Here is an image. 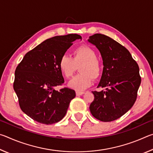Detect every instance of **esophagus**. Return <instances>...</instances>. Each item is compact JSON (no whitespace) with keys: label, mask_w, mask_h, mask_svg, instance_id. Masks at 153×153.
Returning a JSON list of instances; mask_svg holds the SVG:
<instances>
[{"label":"esophagus","mask_w":153,"mask_h":153,"mask_svg":"<svg viewBox=\"0 0 153 153\" xmlns=\"http://www.w3.org/2000/svg\"><path fill=\"white\" fill-rule=\"evenodd\" d=\"M84 94V92H82V91H76V95L77 96H80Z\"/></svg>","instance_id":"esophagus-1"}]
</instances>
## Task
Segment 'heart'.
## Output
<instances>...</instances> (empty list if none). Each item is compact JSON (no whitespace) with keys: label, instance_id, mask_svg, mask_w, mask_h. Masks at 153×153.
Here are the masks:
<instances>
[{"label":"heart","instance_id":"obj_1","mask_svg":"<svg viewBox=\"0 0 153 153\" xmlns=\"http://www.w3.org/2000/svg\"><path fill=\"white\" fill-rule=\"evenodd\" d=\"M79 65L80 74L69 82V86L77 91L91 86L93 78H98L102 73V65L97 59V53L88 46H79L73 51L72 57L63 55L59 62V69L66 78L73 76Z\"/></svg>","mask_w":153,"mask_h":153}]
</instances>
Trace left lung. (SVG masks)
Instances as JSON below:
<instances>
[{"label": "left lung", "instance_id": "obj_1", "mask_svg": "<svg viewBox=\"0 0 153 153\" xmlns=\"http://www.w3.org/2000/svg\"><path fill=\"white\" fill-rule=\"evenodd\" d=\"M88 41L102 56L104 67L98 87L105 88L92 92L94 99L90 105V113L105 122L117 120L136 101L141 83L139 67L128 49L108 36L95 33Z\"/></svg>", "mask_w": 153, "mask_h": 153}]
</instances>
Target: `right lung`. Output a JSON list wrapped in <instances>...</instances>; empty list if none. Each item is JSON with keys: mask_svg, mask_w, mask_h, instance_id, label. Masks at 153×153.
<instances>
[{"mask_svg": "<svg viewBox=\"0 0 153 153\" xmlns=\"http://www.w3.org/2000/svg\"><path fill=\"white\" fill-rule=\"evenodd\" d=\"M78 39L76 33L49 38L25 54L17 67L13 88L21 109L34 121L46 125L61 121L76 97L74 90L55 88L64 83L59 60Z\"/></svg>", "mask_w": 153, "mask_h": 153, "instance_id": "add662e5", "label": "right lung"}]
</instances>
